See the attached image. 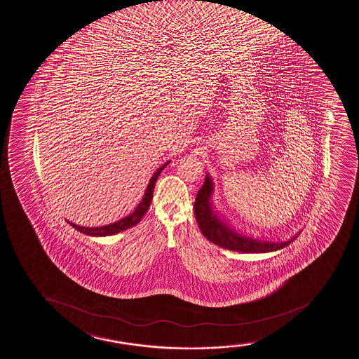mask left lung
<instances>
[{"mask_svg":"<svg viewBox=\"0 0 359 359\" xmlns=\"http://www.w3.org/2000/svg\"><path fill=\"white\" fill-rule=\"evenodd\" d=\"M212 191H213V182L210 180V175L207 173L205 183L196 194L194 210L202 235L212 243L233 252H267L279 250L281 248L289 245L297 238V236H294L293 238L285 242H271V241L266 242L261 239L239 235L225 225L222 220H219L215 210H212V202H210Z\"/></svg>","mask_w":359,"mask_h":359,"instance_id":"left-lung-1","label":"left lung"}]
</instances>
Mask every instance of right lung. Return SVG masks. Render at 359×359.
Instances as JSON below:
<instances>
[{"instance_id":"right-lung-1","label":"right lung","mask_w":359,"mask_h":359,"mask_svg":"<svg viewBox=\"0 0 359 359\" xmlns=\"http://www.w3.org/2000/svg\"><path fill=\"white\" fill-rule=\"evenodd\" d=\"M168 164H169V163H165L163 166H161V168L157 170V172L153 175V177L151 178V181H149V187H147V189L144 191V198L141 200L139 206L136 207L135 210L133 212L132 215H128V217L121 219V220L116 222V223L109 224V225L100 227L79 226V225H75V224L70 223V222H68V224L74 227L75 230L80 231V232L90 236L115 235V233H118L121 231L127 230V229L135 226L136 224L139 223L141 218L144 217V213L149 210V205H151V201H152L153 190H154L156 182H157L158 177H159V175H161L163 169H164L165 166Z\"/></svg>"}]
</instances>
